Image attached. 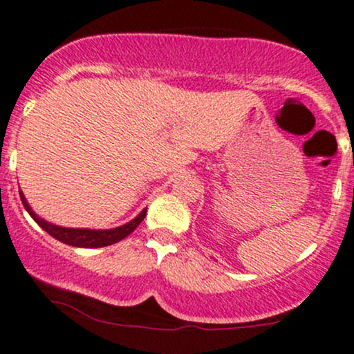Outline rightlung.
Wrapping results in <instances>:
<instances>
[{"label": "right lung", "mask_w": 354, "mask_h": 354, "mask_svg": "<svg viewBox=\"0 0 354 354\" xmlns=\"http://www.w3.org/2000/svg\"><path fill=\"white\" fill-rule=\"evenodd\" d=\"M19 196H21L23 206L26 208L30 216L38 223L41 228L46 231L48 234H51L53 238H56L58 241L64 243V245L70 246H78V248H103L115 245V243L121 241V239L131 234L133 231L138 228L141 221H143L146 216V209L141 211L138 216L133 219V221L126 223V225L120 226V228L115 230H80V228H61V226L51 225V223L44 221L39 216H36V213L30 208V205L26 203V198L23 196V193L19 191Z\"/></svg>", "instance_id": "1"}]
</instances>
